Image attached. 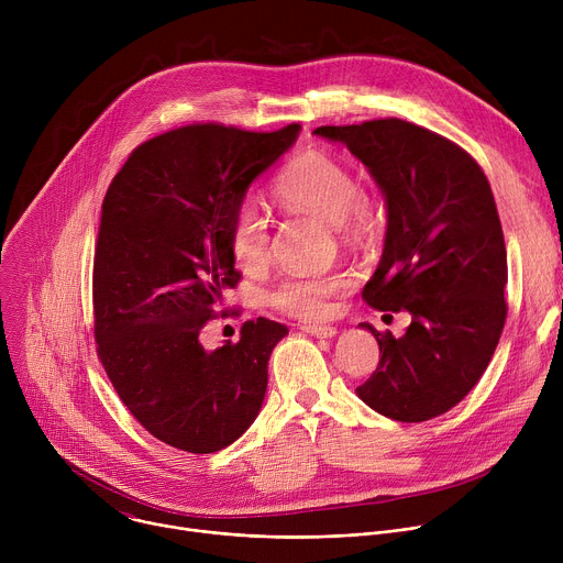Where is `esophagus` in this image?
Segmentation results:
<instances>
[{
	"label": "esophagus",
	"instance_id": "obj_1",
	"mask_svg": "<svg viewBox=\"0 0 563 563\" xmlns=\"http://www.w3.org/2000/svg\"><path fill=\"white\" fill-rule=\"evenodd\" d=\"M300 330L313 339H334L339 334L336 328H330V325H302Z\"/></svg>",
	"mask_w": 563,
	"mask_h": 563
}]
</instances>
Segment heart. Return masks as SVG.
Segmentation results:
<instances>
[{
    "label": "heart",
    "mask_w": 563,
    "mask_h": 563,
    "mask_svg": "<svg viewBox=\"0 0 563 563\" xmlns=\"http://www.w3.org/2000/svg\"><path fill=\"white\" fill-rule=\"evenodd\" d=\"M276 200L289 211L309 213L339 227L347 240H363L374 227L356 176L341 159L323 151H305L294 159L276 183ZM269 243L267 218L254 205L240 207L229 229V250L235 265L245 272L263 267L269 258ZM350 285L352 280L341 272L289 276L267 291V300L294 318H323L330 298Z\"/></svg>",
    "instance_id": "b5f03b06"
}]
</instances>
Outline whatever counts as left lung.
Here are the masks:
<instances>
[{"label":"left lung","instance_id":"obj_1","mask_svg":"<svg viewBox=\"0 0 563 563\" xmlns=\"http://www.w3.org/2000/svg\"><path fill=\"white\" fill-rule=\"evenodd\" d=\"M313 133L347 146L385 200V245L365 300L412 318L398 339L361 323L380 361L356 394L391 421L441 417L484 376L506 323L508 261L488 178L454 142L406 120Z\"/></svg>","mask_w":563,"mask_h":563}]
</instances>
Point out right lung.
<instances>
[{
    "label": "right lung",
    "instance_id": "add662e5",
    "mask_svg": "<svg viewBox=\"0 0 563 563\" xmlns=\"http://www.w3.org/2000/svg\"><path fill=\"white\" fill-rule=\"evenodd\" d=\"M298 133L183 126L137 146L107 191L93 267L98 354L129 412L172 448L218 452L263 408L269 356L289 330L250 320L218 350L200 332L240 280L233 213Z\"/></svg>",
    "mask_w": 563,
    "mask_h": 563
}]
</instances>
